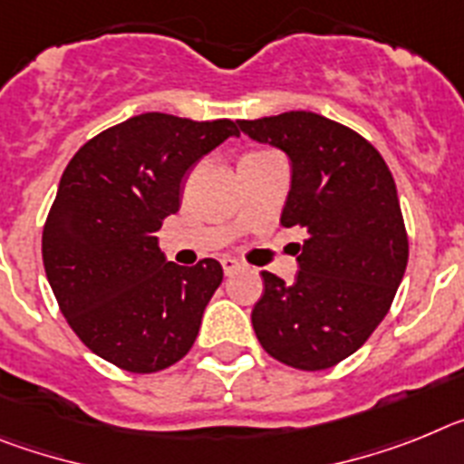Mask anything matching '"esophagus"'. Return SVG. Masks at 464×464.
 Listing matches in <instances>:
<instances>
[{
  "label": "esophagus",
  "mask_w": 464,
  "mask_h": 464,
  "mask_svg": "<svg viewBox=\"0 0 464 464\" xmlns=\"http://www.w3.org/2000/svg\"><path fill=\"white\" fill-rule=\"evenodd\" d=\"M221 268H224L227 276H233L236 271H240V261L231 259V256H224V259H221Z\"/></svg>",
  "instance_id": "1"
}]
</instances>
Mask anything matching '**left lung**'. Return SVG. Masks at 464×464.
I'll list each match as a JSON object with an SVG mask.
<instances>
[{
    "label": "left lung",
    "instance_id": "8db88e82",
    "mask_svg": "<svg viewBox=\"0 0 464 464\" xmlns=\"http://www.w3.org/2000/svg\"><path fill=\"white\" fill-rule=\"evenodd\" d=\"M237 126L287 154L292 184L280 224L305 231L292 285L261 273L252 327L282 364L329 369L364 345L404 277L409 237L392 172L364 137L313 111Z\"/></svg>",
    "mask_w": 464,
    "mask_h": 464
}]
</instances>
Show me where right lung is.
Instances as JSON below:
<instances>
[{
    "instance_id": "add662e5",
    "label": "right lung",
    "mask_w": 464,
    "mask_h": 464,
    "mask_svg": "<svg viewBox=\"0 0 464 464\" xmlns=\"http://www.w3.org/2000/svg\"><path fill=\"white\" fill-rule=\"evenodd\" d=\"M228 119L132 116L88 140L60 179L42 237L44 268L86 348L132 373L179 362L221 285V264L165 259L159 228L179 209L188 172L228 137Z\"/></svg>"
}]
</instances>
